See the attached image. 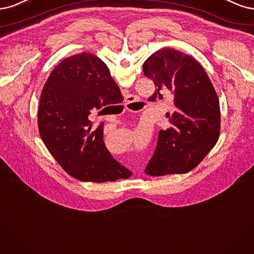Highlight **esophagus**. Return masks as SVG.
Listing matches in <instances>:
<instances>
[{"mask_svg":"<svg viewBox=\"0 0 254 254\" xmlns=\"http://www.w3.org/2000/svg\"><path fill=\"white\" fill-rule=\"evenodd\" d=\"M136 100V98H135V96H132V95H129V96H127V103H129V102H133V101H135Z\"/></svg>","mask_w":254,"mask_h":254,"instance_id":"1","label":"esophagus"}]
</instances>
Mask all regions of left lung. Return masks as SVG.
Wrapping results in <instances>:
<instances>
[{"mask_svg":"<svg viewBox=\"0 0 254 254\" xmlns=\"http://www.w3.org/2000/svg\"><path fill=\"white\" fill-rule=\"evenodd\" d=\"M143 72L156 86L152 101L170 92L176 108L167 114L168 127L159 130L145 173L151 176L188 173L206 157L218 139L217 94L201 65L173 48L152 54L143 63Z\"/></svg>","mask_w":254,"mask_h":254,"instance_id":"left-lung-1","label":"left lung"}]
</instances>
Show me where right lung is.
I'll use <instances>...</instances> for the list:
<instances>
[{"label": "right lung", "instance_id": "obj_1", "mask_svg": "<svg viewBox=\"0 0 254 254\" xmlns=\"http://www.w3.org/2000/svg\"><path fill=\"white\" fill-rule=\"evenodd\" d=\"M121 101L120 88L95 55L71 56L52 71L41 94L38 127L46 148L70 176L94 183L128 176L106 149L103 125L95 128L89 120L92 113Z\"/></svg>", "mask_w": 254, "mask_h": 254}]
</instances>
